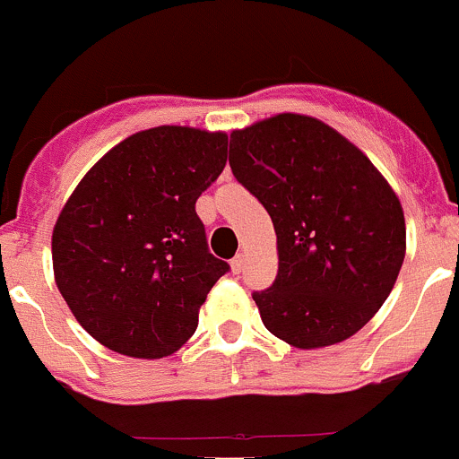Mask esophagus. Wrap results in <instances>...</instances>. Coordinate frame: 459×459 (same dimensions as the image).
Listing matches in <instances>:
<instances>
[{"instance_id": "obj_1", "label": "esophagus", "mask_w": 459, "mask_h": 459, "mask_svg": "<svg viewBox=\"0 0 459 459\" xmlns=\"http://www.w3.org/2000/svg\"><path fill=\"white\" fill-rule=\"evenodd\" d=\"M244 266H247V255H244V253H238V255L230 260V269H233V273H242Z\"/></svg>"}]
</instances>
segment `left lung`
Instances as JSON below:
<instances>
[{"label":"left lung","mask_w":459,"mask_h":459,"mask_svg":"<svg viewBox=\"0 0 459 459\" xmlns=\"http://www.w3.org/2000/svg\"><path fill=\"white\" fill-rule=\"evenodd\" d=\"M229 163L278 238V275L253 293L264 327L298 350L354 336L406 257L393 186L341 132L291 111L233 130Z\"/></svg>","instance_id":"left-lung-1"}]
</instances>
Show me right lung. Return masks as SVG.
Masks as SVG:
<instances>
[{
	"mask_svg": "<svg viewBox=\"0 0 459 459\" xmlns=\"http://www.w3.org/2000/svg\"><path fill=\"white\" fill-rule=\"evenodd\" d=\"M229 136L184 126L136 132L98 159L62 206L53 275L84 332L134 359H163L195 333L229 271L195 212L221 175Z\"/></svg>",
	"mask_w": 459,
	"mask_h": 459,
	"instance_id": "1",
	"label": "right lung"
}]
</instances>
